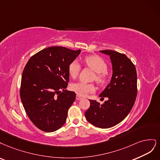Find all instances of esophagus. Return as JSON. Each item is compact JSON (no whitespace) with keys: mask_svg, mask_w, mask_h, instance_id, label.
<instances>
[{"mask_svg":"<svg viewBox=\"0 0 160 160\" xmlns=\"http://www.w3.org/2000/svg\"><path fill=\"white\" fill-rule=\"evenodd\" d=\"M76 98L77 100H82V98L81 96H80L79 95H76Z\"/></svg>","mask_w":160,"mask_h":160,"instance_id":"34e87169","label":"esophagus"}]
</instances>
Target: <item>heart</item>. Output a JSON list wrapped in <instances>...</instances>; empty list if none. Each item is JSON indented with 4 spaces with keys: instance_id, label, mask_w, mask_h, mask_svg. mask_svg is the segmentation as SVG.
<instances>
[{
    "instance_id": "obj_1",
    "label": "heart",
    "mask_w": 160,
    "mask_h": 160,
    "mask_svg": "<svg viewBox=\"0 0 160 160\" xmlns=\"http://www.w3.org/2000/svg\"><path fill=\"white\" fill-rule=\"evenodd\" d=\"M85 64L96 72L95 80L100 84H104L106 81L107 65L104 60L98 56H86L84 60ZM80 64L77 60H73L69 64L68 72L72 78H75L80 70ZM71 90L82 96H86L95 91V87L92 84L78 82L73 83L70 86Z\"/></svg>"
}]
</instances>
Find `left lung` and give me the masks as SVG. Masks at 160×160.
Listing matches in <instances>:
<instances>
[{
	"mask_svg": "<svg viewBox=\"0 0 160 160\" xmlns=\"http://www.w3.org/2000/svg\"><path fill=\"white\" fill-rule=\"evenodd\" d=\"M100 52L110 56L112 66L110 82L100 94L108 98L104 104L90 100V106L85 112L86 120L100 128H109L126 118L134 104L137 96L136 67L127 56L114 50Z\"/></svg>",
	"mask_w": 160,
	"mask_h": 160,
	"instance_id": "8db88e82",
	"label": "left lung"
}]
</instances>
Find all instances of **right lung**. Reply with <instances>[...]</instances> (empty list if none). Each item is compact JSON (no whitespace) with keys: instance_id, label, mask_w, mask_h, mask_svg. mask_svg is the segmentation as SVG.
I'll return each instance as SVG.
<instances>
[{"instance_id":"add662e5","label":"right lung","mask_w":160,"mask_h":160,"mask_svg":"<svg viewBox=\"0 0 160 160\" xmlns=\"http://www.w3.org/2000/svg\"><path fill=\"white\" fill-rule=\"evenodd\" d=\"M80 52L53 46L40 50L26 64L20 99L30 120L40 130L52 132L65 123L76 99L75 92L65 90L69 82L68 66Z\"/></svg>"}]
</instances>
